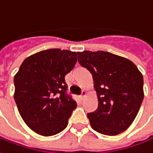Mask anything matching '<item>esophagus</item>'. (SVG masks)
<instances>
[{
  "instance_id": "esophagus-1",
  "label": "esophagus",
  "mask_w": 153,
  "mask_h": 153,
  "mask_svg": "<svg viewBox=\"0 0 153 153\" xmlns=\"http://www.w3.org/2000/svg\"><path fill=\"white\" fill-rule=\"evenodd\" d=\"M87 95V92L86 91H82V93H81V95H80V98H81V100H83L84 98H85V96Z\"/></svg>"
}]
</instances>
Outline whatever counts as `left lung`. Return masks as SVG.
I'll list each match as a JSON object with an SVG mask.
<instances>
[{"instance_id": "left-lung-1", "label": "left lung", "mask_w": 153, "mask_h": 153, "mask_svg": "<svg viewBox=\"0 0 153 153\" xmlns=\"http://www.w3.org/2000/svg\"><path fill=\"white\" fill-rule=\"evenodd\" d=\"M78 61L92 74L97 94L98 108L88 114L91 127L108 136L126 131L144 99L142 74L128 59L103 51L78 52Z\"/></svg>"}]
</instances>
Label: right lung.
<instances>
[{"label": "right lung", "mask_w": 153, "mask_h": 153, "mask_svg": "<svg viewBox=\"0 0 153 153\" xmlns=\"http://www.w3.org/2000/svg\"><path fill=\"white\" fill-rule=\"evenodd\" d=\"M76 62L75 51L49 49L22 63L14 78V98L24 123L36 133L53 136L67 126L77 103L66 94L65 76Z\"/></svg>", "instance_id": "1"}]
</instances>
